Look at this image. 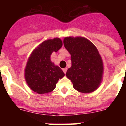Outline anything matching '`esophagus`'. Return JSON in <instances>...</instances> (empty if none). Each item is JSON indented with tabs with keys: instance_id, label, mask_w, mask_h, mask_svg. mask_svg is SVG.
I'll return each instance as SVG.
<instances>
[{
	"instance_id": "esophagus-1",
	"label": "esophagus",
	"mask_w": 126,
	"mask_h": 126,
	"mask_svg": "<svg viewBox=\"0 0 126 126\" xmlns=\"http://www.w3.org/2000/svg\"><path fill=\"white\" fill-rule=\"evenodd\" d=\"M67 68H64V69H63V71L64 72L65 74L67 73Z\"/></svg>"
}]
</instances>
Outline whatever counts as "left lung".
I'll list each match as a JSON object with an SVG mask.
<instances>
[{
  "mask_svg": "<svg viewBox=\"0 0 126 126\" xmlns=\"http://www.w3.org/2000/svg\"><path fill=\"white\" fill-rule=\"evenodd\" d=\"M63 44L71 56L72 65L66 76L73 88L83 94L95 91L103 80L104 72L103 62L97 48L82 36H67Z\"/></svg>",
  "mask_w": 126,
  "mask_h": 126,
  "instance_id": "1",
  "label": "left lung"
}]
</instances>
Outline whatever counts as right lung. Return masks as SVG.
Here are the masks:
<instances>
[{
    "mask_svg": "<svg viewBox=\"0 0 126 126\" xmlns=\"http://www.w3.org/2000/svg\"><path fill=\"white\" fill-rule=\"evenodd\" d=\"M63 46L59 38L44 40L31 53L25 68V79L31 90L38 94L50 93L55 88L59 79L65 74L51 61L53 51Z\"/></svg>",
    "mask_w": 126,
    "mask_h": 126,
    "instance_id": "right-lung-1",
    "label": "right lung"
}]
</instances>
